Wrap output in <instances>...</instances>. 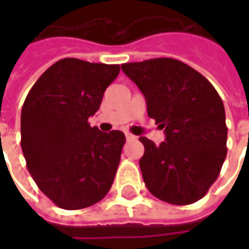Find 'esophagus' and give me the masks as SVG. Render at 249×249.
<instances>
[{"label": "esophagus", "instance_id": "1", "mask_svg": "<svg viewBox=\"0 0 249 249\" xmlns=\"http://www.w3.org/2000/svg\"><path fill=\"white\" fill-rule=\"evenodd\" d=\"M125 137H126V141H135L136 136H133L132 133H125Z\"/></svg>", "mask_w": 249, "mask_h": 249}]
</instances>
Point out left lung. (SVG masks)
<instances>
[{
	"instance_id": "obj_1",
	"label": "left lung",
	"mask_w": 249,
	"mask_h": 249,
	"mask_svg": "<svg viewBox=\"0 0 249 249\" xmlns=\"http://www.w3.org/2000/svg\"><path fill=\"white\" fill-rule=\"evenodd\" d=\"M146 100L148 116L164 129L156 145L146 137L140 169L148 191L175 205L196 203L219 178L227 156L225 110L213 85L175 58L121 65Z\"/></svg>"
}]
</instances>
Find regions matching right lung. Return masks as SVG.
I'll list each match as a JSON object with an SVG mask.
<instances>
[{
  "instance_id": "1",
  "label": "right lung",
  "mask_w": 249,
  "mask_h": 249,
  "mask_svg": "<svg viewBox=\"0 0 249 249\" xmlns=\"http://www.w3.org/2000/svg\"><path fill=\"white\" fill-rule=\"evenodd\" d=\"M120 65L62 58L48 68L25 98L21 148L32 178L57 207L82 209L113 184L125 135L104 133L88 119L101 105Z\"/></svg>"
}]
</instances>
